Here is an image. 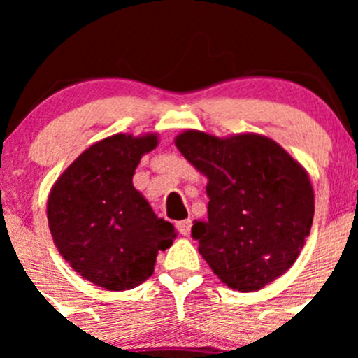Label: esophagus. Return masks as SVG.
Here are the masks:
<instances>
[{"instance_id": "esophagus-1", "label": "esophagus", "mask_w": 358, "mask_h": 358, "mask_svg": "<svg viewBox=\"0 0 358 358\" xmlns=\"http://www.w3.org/2000/svg\"><path fill=\"white\" fill-rule=\"evenodd\" d=\"M176 227H178L180 234L187 237L190 236V227H192V222H190V220H182V222L176 223Z\"/></svg>"}]
</instances>
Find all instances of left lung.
<instances>
[{
    "label": "left lung",
    "instance_id": "obj_1",
    "mask_svg": "<svg viewBox=\"0 0 358 358\" xmlns=\"http://www.w3.org/2000/svg\"><path fill=\"white\" fill-rule=\"evenodd\" d=\"M182 156L208 178V218L192 237L222 282L258 291L291 268L310 236L315 211L308 173L272 138L218 136L187 129Z\"/></svg>",
    "mask_w": 358,
    "mask_h": 358
}]
</instances>
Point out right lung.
I'll use <instances>...</instances> for the list:
<instances>
[{"label":"right lung","instance_id":"obj_1","mask_svg":"<svg viewBox=\"0 0 358 358\" xmlns=\"http://www.w3.org/2000/svg\"><path fill=\"white\" fill-rule=\"evenodd\" d=\"M156 133H126L93 143L59 176L48 196L53 243L83 279L107 291L133 289L154 273L159 251L173 244L175 227L157 218L133 187Z\"/></svg>","mask_w":358,"mask_h":358}]
</instances>
